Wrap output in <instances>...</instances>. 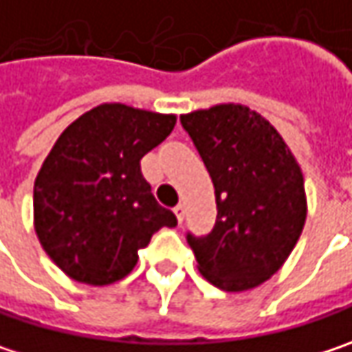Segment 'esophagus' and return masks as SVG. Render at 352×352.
I'll list each match as a JSON object with an SVG mask.
<instances>
[{
    "label": "esophagus",
    "mask_w": 352,
    "mask_h": 352,
    "mask_svg": "<svg viewBox=\"0 0 352 352\" xmlns=\"http://www.w3.org/2000/svg\"><path fill=\"white\" fill-rule=\"evenodd\" d=\"M174 214H176L178 222L182 224V220H184V204H176V206H174Z\"/></svg>",
    "instance_id": "esophagus-1"
}]
</instances>
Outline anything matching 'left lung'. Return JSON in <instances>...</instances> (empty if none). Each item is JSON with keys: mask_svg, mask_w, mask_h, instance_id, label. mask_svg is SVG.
Listing matches in <instances>:
<instances>
[{"mask_svg": "<svg viewBox=\"0 0 352 352\" xmlns=\"http://www.w3.org/2000/svg\"><path fill=\"white\" fill-rule=\"evenodd\" d=\"M216 196V224L186 234L198 270L228 292L254 289L289 258L307 220L300 166L261 113L239 104L180 116Z\"/></svg>", "mask_w": 352, "mask_h": 352, "instance_id": "obj_1", "label": "left lung"}]
</instances>
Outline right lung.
Segmentation results:
<instances>
[{"instance_id": "right-lung-1", "label": "right lung", "mask_w": 352, "mask_h": 352, "mask_svg": "<svg viewBox=\"0 0 352 352\" xmlns=\"http://www.w3.org/2000/svg\"><path fill=\"white\" fill-rule=\"evenodd\" d=\"M174 124L176 116L102 104L54 144L36 178L34 218L43 250L69 278L112 285L132 272L154 232L178 224L140 168Z\"/></svg>"}]
</instances>
